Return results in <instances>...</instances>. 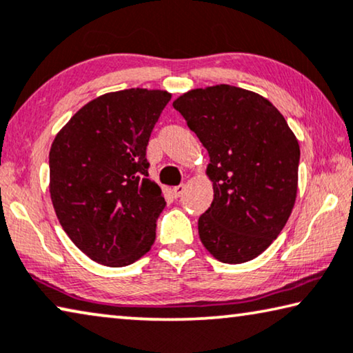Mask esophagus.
<instances>
[{"label":"esophagus","instance_id":"obj_1","mask_svg":"<svg viewBox=\"0 0 353 353\" xmlns=\"http://www.w3.org/2000/svg\"><path fill=\"white\" fill-rule=\"evenodd\" d=\"M184 189H186V186H184V184H180V186L172 188V194H173V197H175V199L180 197V195L184 192Z\"/></svg>","mask_w":353,"mask_h":353}]
</instances>
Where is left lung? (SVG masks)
<instances>
[{"label": "left lung", "mask_w": 353, "mask_h": 353, "mask_svg": "<svg viewBox=\"0 0 353 353\" xmlns=\"http://www.w3.org/2000/svg\"><path fill=\"white\" fill-rule=\"evenodd\" d=\"M208 151L213 202L199 236L224 263L260 256L289 221L298 191L300 145L278 108L232 85L195 88L173 101Z\"/></svg>", "instance_id": "1"}]
</instances>
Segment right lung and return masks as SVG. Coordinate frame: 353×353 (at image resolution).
I'll list each match as a JSON object with an SVG mask.
<instances>
[{"label": "right lung", "instance_id": "right-lung-1", "mask_svg": "<svg viewBox=\"0 0 353 353\" xmlns=\"http://www.w3.org/2000/svg\"><path fill=\"white\" fill-rule=\"evenodd\" d=\"M172 94L131 88L85 104L53 140L50 199L80 251L105 267H126L156 240L165 207L148 178L146 145Z\"/></svg>", "mask_w": 353, "mask_h": 353}]
</instances>
